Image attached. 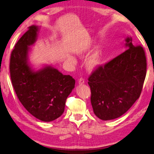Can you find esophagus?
I'll list each match as a JSON object with an SVG mask.
<instances>
[{
  "instance_id": "1",
  "label": "esophagus",
  "mask_w": 154,
  "mask_h": 154,
  "mask_svg": "<svg viewBox=\"0 0 154 154\" xmlns=\"http://www.w3.org/2000/svg\"><path fill=\"white\" fill-rule=\"evenodd\" d=\"M84 83H85V81H84V79H83V78H80L79 81H78V83H79V85H83L84 84Z\"/></svg>"
}]
</instances>
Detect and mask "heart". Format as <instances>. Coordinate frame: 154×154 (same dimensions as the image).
Wrapping results in <instances>:
<instances>
[{
  "label": "heart",
  "instance_id": "obj_1",
  "mask_svg": "<svg viewBox=\"0 0 154 154\" xmlns=\"http://www.w3.org/2000/svg\"><path fill=\"white\" fill-rule=\"evenodd\" d=\"M77 54L79 56L82 57L83 56V52L80 50V49H77L76 51ZM67 61L69 62L70 64L72 66H75L77 63L76 59H75L73 56H69L67 57ZM103 49L102 48H98L96 49V51L92 55H91L89 58L87 59L86 60V68L89 71H94L98 69L99 67L102 66L103 64Z\"/></svg>",
  "mask_w": 154,
  "mask_h": 154
}]
</instances>
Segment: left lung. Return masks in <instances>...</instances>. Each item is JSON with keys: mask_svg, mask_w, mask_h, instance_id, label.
Wrapping results in <instances>:
<instances>
[{"mask_svg": "<svg viewBox=\"0 0 154 154\" xmlns=\"http://www.w3.org/2000/svg\"><path fill=\"white\" fill-rule=\"evenodd\" d=\"M126 49L95 70L88 79L94 113L102 120L124 114L139 98L146 76L147 61L141 46H134L131 36Z\"/></svg>", "mask_w": 154, "mask_h": 154, "instance_id": "obj_1", "label": "left lung"}]
</instances>
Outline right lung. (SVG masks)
Segmentation results:
<instances>
[{
	"instance_id": "1",
	"label": "right lung",
	"mask_w": 154,
	"mask_h": 154,
	"mask_svg": "<svg viewBox=\"0 0 154 154\" xmlns=\"http://www.w3.org/2000/svg\"><path fill=\"white\" fill-rule=\"evenodd\" d=\"M39 27L32 25L15 44L10 58L13 86L24 108L43 122L55 120L64 113L65 103L75 80L51 65L35 70L29 62L30 46L35 43Z\"/></svg>"
}]
</instances>
